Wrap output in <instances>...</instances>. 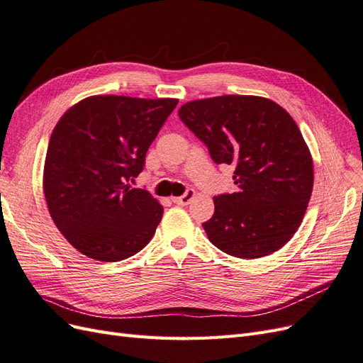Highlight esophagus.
<instances>
[{
  "mask_svg": "<svg viewBox=\"0 0 363 363\" xmlns=\"http://www.w3.org/2000/svg\"><path fill=\"white\" fill-rule=\"evenodd\" d=\"M194 196H195V191H194V189H188V191H186L184 195H182V196H174L172 201H174L175 204H180V206H188V204L194 200Z\"/></svg>",
  "mask_w": 363,
  "mask_h": 363,
  "instance_id": "esophagus-1",
  "label": "esophagus"
}]
</instances>
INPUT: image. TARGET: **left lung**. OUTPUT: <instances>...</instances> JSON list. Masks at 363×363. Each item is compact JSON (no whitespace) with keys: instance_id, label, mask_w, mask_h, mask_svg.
<instances>
[{"instance_id":"8db88e82","label":"left lung","mask_w":363,"mask_h":363,"mask_svg":"<svg viewBox=\"0 0 363 363\" xmlns=\"http://www.w3.org/2000/svg\"><path fill=\"white\" fill-rule=\"evenodd\" d=\"M179 116L215 163L236 167L238 192L215 196V213L203 224L208 240L240 259L268 256L289 242L313 188L311 151L292 116L255 95L189 101Z\"/></svg>"}]
</instances>
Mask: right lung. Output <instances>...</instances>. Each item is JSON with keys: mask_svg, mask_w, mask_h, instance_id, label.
Instances as JSON below:
<instances>
[{"mask_svg": "<svg viewBox=\"0 0 363 363\" xmlns=\"http://www.w3.org/2000/svg\"><path fill=\"white\" fill-rule=\"evenodd\" d=\"M175 98L94 95L74 104L54 127L43 164V194L54 224L82 255L119 262L156 233L162 204L130 180Z\"/></svg>", "mask_w": 363, "mask_h": 363, "instance_id": "1", "label": "right lung"}]
</instances>
